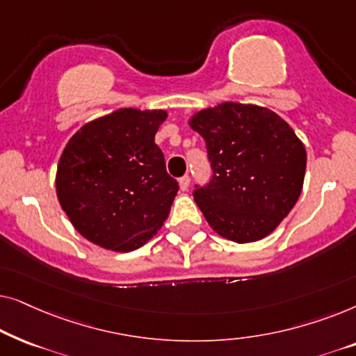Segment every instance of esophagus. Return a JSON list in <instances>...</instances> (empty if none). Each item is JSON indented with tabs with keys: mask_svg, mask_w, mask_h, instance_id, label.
<instances>
[{
	"mask_svg": "<svg viewBox=\"0 0 356 356\" xmlns=\"http://www.w3.org/2000/svg\"><path fill=\"white\" fill-rule=\"evenodd\" d=\"M189 181H191V178H189L188 175H184V177H181V178L178 179L179 188H181V191H186V189L189 188Z\"/></svg>",
	"mask_w": 356,
	"mask_h": 356,
	"instance_id": "obj_1",
	"label": "esophagus"
}]
</instances>
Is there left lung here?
Segmentation results:
<instances>
[{"instance_id":"8db88e82","label":"left lung","mask_w":356,"mask_h":356,"mask_svg":"<svg viewBox=\"0 0 356 356\" xmlns=\"http://www.w3.org/2000/svg\"><path fill=\"white\" fill-rule=\"evenodd\" d=\"M189 126L206 140L211 183L193 196L212 230L235 243L266 238L298 201L306 150L269 108L225 102L197 111Z\"/></svg>"}]
</instances>
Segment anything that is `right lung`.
Masks as SVG:
<instances>
[{"label": "right lung", "mask_w": 356, "mask_h": 356, "mask_svg": "<svg viewBox=\"0 0 356 356\" xmlns=\"http://www.w3.org/2000/svg\"><path fill=\"white\" fill-rule=\"evenodd\" d=\"M165 110L120 108L82 126L63 150L56 196L72 227L105 250L128 252L163 225L178 193L155 133Z\"/></svg>", "instance_id": "add662e5"}]
</instances>
